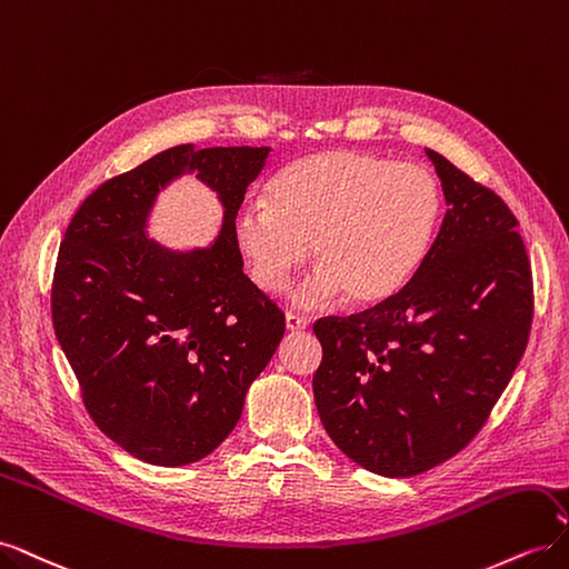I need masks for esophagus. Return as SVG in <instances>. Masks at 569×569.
<instances>
[{"instance_id":"34e87169","label":"esophagus","mask_w":569,"mask_h":569,"mask_svg":"<svg viewBox=\"0 0 569 569\" xmlns=\"http://www.w3.org/2000/svg\"><path fill=\"white\" fill-rule=\"evenodd\" d=\"M284 322H287V330H289V332H303L306 327H308V320L301 318V316H297V313H287V316H284Z\"/></svg>"}]
</instances>
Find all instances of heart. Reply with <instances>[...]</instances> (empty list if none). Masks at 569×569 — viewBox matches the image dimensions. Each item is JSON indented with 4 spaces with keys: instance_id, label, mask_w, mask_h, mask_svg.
Masks as SVG:
<instances>
[{
    "instance_id": "1",
    "label": "heart",
    "mask_w": 569,
    "mask_h": 569,
    "mask_svg": "<svg viewBox=\"0 0 569 569\" xmlns=\"http://www.w3.org/2000/svg\"><path fill=\"white\" fill-rule=\"evenodd\" d=\"M441 187L422 166L368 151L335 149L284 166L268 201L247 203L234 239L253 282L278 295L308 258L318 270L295 295L318 308L341 291L351 303H380L412 280L441 218Z\"/></svg>"
}]
</instances>
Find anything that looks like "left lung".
Returning <instances> with one entry per match:
<instances>
[{"mask_svg": "<svg viewBox=\"0 0 569 569\" xmlns=\"http://www.w3.org/2000/svg\"><path fill=\"white\" fill-rule=\"evenodd\" d=\"M427 157L446 216L418 272L375 308L313 325L325 432L385 477L427 472L472 441L520 363L533 316L518 218L441 153Z\"/></svg>", "mask_w": 569, "mask_h": 569, "instance_id": "1", "label": "left lung"}]
</instances>
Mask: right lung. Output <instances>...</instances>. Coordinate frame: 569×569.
<instances>
[{"label": "right lung", "mask_w": 569, "mask_h": 569, "mask_svg": "<svg viewBox=\"0 0 569 569\" xmlns=\"http://www.w3.org/2000/svg\"><path fill=\"white\" fill-rule=\"evenodd\" d=\"M270 147H170L99 184L68 226L51 320L90 418L130 456L178 468L213 453L284 337V313L242 270L234 218ZM194 172L227 213L211 248L146 237L161 188Z\"/></svg>", "instance_id": "obj_1"}]
</instances>
